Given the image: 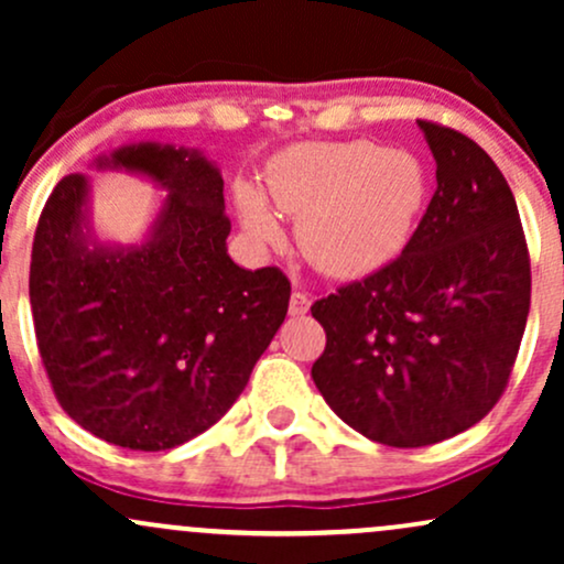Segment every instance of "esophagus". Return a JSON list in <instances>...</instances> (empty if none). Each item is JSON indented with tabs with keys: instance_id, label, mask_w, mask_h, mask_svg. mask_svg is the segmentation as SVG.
Wrapping results in <instances>:
<instances>
[{
	"instance_id": "obj_1",
	"label": "esophagus",
	"mask_w": 564,
	"mask_h": 564,
	"mask_svg": "<svg viewBox=\"0 0 564 564\" xmlns=\"http://www.w3.org/2000/svg\"><path fill=\"white\" fill-rule=\"evenodd\" d=\"M310 310V296L304 291H294L289 302V313L291 315H304Z\"/></svg>"
}]
</instances>
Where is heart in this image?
Returning <instances> with one entry per match:
<instances>
[{
	"label": "heart",
	"instance_id": "heart-1",
	"mask_svg": "<svg viewBox=\"0 0 564 564\" xmlns=\"http://www.w3.org/2000/svg\"><path fill=\"white\" fill-rule=\"evenodd\" d=\"M264 191L296 217L300 251L321 273L364 278L403 254L430 198V174L416 153L373 140L300 142L270 161ZM236 206L254 241H281V223L254 185L236 187Z\"/></svg>",
	"mask_w": 564,
	"mask_h": 564
}]
</instances>
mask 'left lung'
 Instances as JSON below:
<instances>
[{"label":"left lung","mask_w":564,"mask_h":564,"mask_svg":"<svg viewBox=\"0 0 564 564\" xmlns=\"http://www.w3.org/2000/svg\"><path fill=\"white\" fill-rule=\"evenodd\" d=\"M437 191L398 260L313 304L323 400L355 432L422 448L469 430L501 398L530 310L520 212L494 159L416 121Z\"/></svg>","instance_id":"8db88e82"}]
</instances>
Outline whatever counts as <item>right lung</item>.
<instances>
[{"label":"right lung","instance_id":"add662e5","mask_svg":"<svg viewBox=\"0 0 564 564\" xmlns=\"http://www.w3.org/2000/svg\"><path fill=\"white\" fill-rule=\"evenodd\" d=\"M164 196L138 241L93 225V177L66 174L31 251V313L63 411L106 443L166 451L209 430L243 392L289 310L278 268L228 254L223 172L198 148L129 142L93 159Z\"/></svg>","mask_w":564,"mask_h":564}]
</instances>
